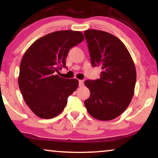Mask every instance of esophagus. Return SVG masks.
I'll return each instance as SVG.
<instances>
[{"label":"esophagus","instance_id":"1","mask_svg":"<svg viewBox=\"0 0 158 158\" xmlns=\"http://www.w3.org/2000/svg\"><path fill=\"white\" fill-rule=\"evenodd\" d=\"M79 87H82L84 85V81L83 80H79Z\"/></svg>","mask_w":158,"mask_h":158}]
</instances>
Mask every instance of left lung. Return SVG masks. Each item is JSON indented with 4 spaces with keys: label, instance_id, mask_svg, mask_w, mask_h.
I'll return each instance as SVG.
<instances>
[{
    "label": "left lung",
    "instance_id": "obj_1",
    "mask_svg": "<svg viewBox=\"0 0 158 158\" xmlns=\"http://www.w3.org/2000/svg\"><path fill=\"white\" fill-rule=\"evenodd\" d=\"M93 66L101 68L97 80H86L90 95L85 101L88 113L102 121L119 117L134 94L136 71L131 54L118 38L98 30L85 31Z\"/></svg>",
    "mask_w": 158,
    "mask_h": 158
}]
</instances>
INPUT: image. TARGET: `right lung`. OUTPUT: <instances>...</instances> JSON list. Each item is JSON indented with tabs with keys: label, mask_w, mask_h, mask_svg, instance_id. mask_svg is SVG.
Here are the masks:
<instances>
[{
	"label": "right lung",
	"mask_w": 158,
	"mask_h": 158,
	"mask_svg": "<svg viewBox=\"0 0 158 158\" xmlns=\"http://www.w3.org/2000/svg\"><path fill=\"white\" fill-rule=\"evenodd\" d=\"M83 40L80 31H55L36 40L24 54L18 84L26 104L40 118L60 114L77 89V79H66L56 72L65 67L70 49Z\"/></svg>",
	"instance_id": "obj_1"
}]
</instances>
